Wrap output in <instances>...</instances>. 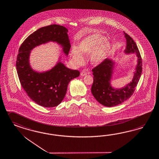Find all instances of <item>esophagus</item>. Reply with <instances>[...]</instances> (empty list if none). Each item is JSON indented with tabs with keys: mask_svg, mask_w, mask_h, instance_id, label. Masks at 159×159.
Listing matches in <instances>:
<instances>
[{
	"mask_svg": "<svg viewBox=\"0 0 159 159\" xmlns=\"http://www.w3.org/2000/svg\"><path fill=\"white\" fill-rule=\"evenodd\" d=\"M86 74H87V72L85 71H82L81 72V76H85Z\"/></svg>",
	"mask_w": 159,
	"mask_h": 159,
	"instance_id": "34e87169",
	"label": "esophagus"
}]
</instances>
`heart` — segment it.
I'll return each instance as SVG.
<instances>
[{"label":"heart","instance_id":"b5f03b06","mask_svg":"<svg viewBox=\"0 0 159 159\" xmlns=\"http://www.w3.org/2000/svg\"><path fill=\"white\" fill-rule=\"evenodd\" d=\"M112 45L106 41V37L102 34L94 33L84 38L80 41L79 48L73 47L70 55L76 65H80L84 61L83 54L90 55L91 61L95 65L102 63L110 55Z\"/></svg>","mask_w":159,"mask_h":159}]
</instances>
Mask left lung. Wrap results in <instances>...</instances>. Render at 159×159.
I'll return each mask as SVG.
<instances>
[{"label":"left lung","mask_w":159,"mask_h":159,"mask_svg":"<svg viewBox=\"0 0 159 159\" xmlns=\"http://www.w3.org/2000/svg\"><path fill=\"white\" fill-rule=\"evenodd\" d=\"M126 39V47L124 50L126 54L135 53L137 63L133 73L132 81L121 88H114L111 85L115 62L107 58L92 70L93 83L91 92L94 98L101 104L106 107L117 106L130 98L134 92L142 73V59L139 48L133 39L124 32Z\"/></svg>","instance_id":"8db88e82"}]
</instances>
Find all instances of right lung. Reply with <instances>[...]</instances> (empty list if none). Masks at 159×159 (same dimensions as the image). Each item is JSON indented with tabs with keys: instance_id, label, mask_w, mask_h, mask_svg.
I'll return each mask as SVG.
<instances>
[{
	"instance_id": "add662e5",
	"label": "right lung",
	"mask_w": 159,
	"mask_h": 159,
	"mask_svg": "<svg viewBox=\"0 0 159 159\" xmlns=\"http://www.w3.org/2000/svg\"><path fill=\"white\" fill-rule=\"evenodd\" d=\"M68 29L58 25H51L37 29L20 45L16 61V71L20 84L29 97L44 107L58 106L65 96L70 81L80 75L79 71L66 67L59 61L52 69L38 72L30 65L31 51L37 46L52 41L61 45L68 55L71 47Z\"/></svg>"
}]
</instances>
